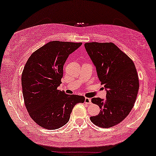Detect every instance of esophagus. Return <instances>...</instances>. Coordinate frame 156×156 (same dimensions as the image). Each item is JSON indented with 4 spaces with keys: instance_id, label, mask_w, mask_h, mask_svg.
I'll return each mask as SVG.
<instances>
[{
    "instance_id": "esophagus-1",
    "label": "esophagus",
    "mask_w": 156,
    "mask_h": 156,
    "mask_svg": "<svg viewBox=\"0 0 156 156\" xmlns=\"http://www.w3.org/2000/svg\"><path fill=\"white\" fill-rule=\"evenodd\" d=\"M84 102L85 104H91V99L90 98H88V97H85V99H84Z\"/></svg>"
}]
</instances>
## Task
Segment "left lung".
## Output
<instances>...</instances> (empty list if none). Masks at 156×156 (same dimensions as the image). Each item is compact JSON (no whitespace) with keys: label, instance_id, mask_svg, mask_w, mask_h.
Instances as JSON below:
<instances>
[{"label":"left lung","instance_id":"8db88e82","mask_svg":"<svg viewBox=\"0 0 156 156\" xmlns=\"http://www.w3.org/2000/svg\"><path fill=\"white\" fill-rule=\"evenodd\" d=\"M84 46L106 89V99H91L100 112L90 120L101 128L114 126L129 114L135 104L139 89L137 70L132 59L113 42H87Z\"/></svg>","mask_w":156,"mask_h":156}]
</instances>
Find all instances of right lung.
<instances>
[{
    "label": "right lung",
    "instance_id": "right-lung-1",
    "mask_svg": "<svg viewBox=\"0 0 156 156\" xmlns=\"http://www.w3.org/2000/svg\"><path fill=\"white\" fill-rule=\"evenodd\" d=\"M82 42H49L30 55L23 69L21 83L25 107L42 128L55 130L69 120L74 106L84 103L83 96L66 94L57 89L69 55Z\"/></svg>",
    "mask_w": 156,
    "mask_h": 156
}]
</instances>
